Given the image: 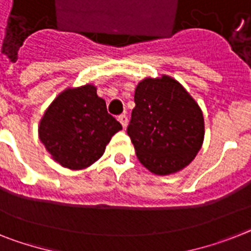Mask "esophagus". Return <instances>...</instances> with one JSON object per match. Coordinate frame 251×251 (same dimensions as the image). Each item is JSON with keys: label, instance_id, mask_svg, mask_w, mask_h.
<instances>
[{"label": "esophagus", "instance_id": "esophagus-1", "mask_svg": "<svg viewBox=\"0 0 251 251\" xmlns=\"http://www.w3.org/2000/svg\"><path fill=\"white\" fill-rule=\"evenodd\" d=\"M119 121H120V124H121V125H122V127L125 129L126 125H127V116H126V115H120L119 116Z\"/></svg>", "mask_w": 251, "mask_h": 251}]
</instances>
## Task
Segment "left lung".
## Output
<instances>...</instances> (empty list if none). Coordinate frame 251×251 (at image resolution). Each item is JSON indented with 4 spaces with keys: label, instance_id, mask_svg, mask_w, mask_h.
Returning <instances> with one entry per match:
<instances>
[{
    "label": "left lung",
    "instance_id": "8db88e82",
    "mask_svg": "<svg viewBox=\"0 0 251 251\" xmlns=\"http://www.w3.org/2000/svg\"><path fill=\"white\" fill-rule=\"evenodd\" d=\"M127 126L136 157L155 175L180 171L193 161L204 140L201 107L172 77L142 80Z\"/></svg>",
    "mask_w": 251,
    "mask_h": 251
}]
</instances>
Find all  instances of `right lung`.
Returning <instances> with one entry per match:
<instances>
[{
  "label": "right lung",
  "instance_id": "obj_1",
  "mask_svg": "<svg viewBox=\"0 0 251 251\" xmlns=\"http://www.w3.org/2000/svg\"><path fill=\"white\" fill-rule=\"evenodd\" d=\"M122 129L107 112L97 88L86 84L69 88L50 103L39 122V139L54 161L70 170L89 167Z\"/></svg>",
  "mask_w": 251,
  "mask_h": 251
}]
</instances>
